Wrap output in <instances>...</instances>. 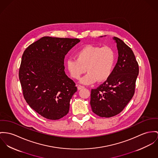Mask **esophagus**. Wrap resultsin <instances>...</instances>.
<instances>
[{
    "mask_svg": "<svg viewBox=\"0 0 158 158\" xmlns=\"http://www.w3.org/2000/svg\"><path fill=\"white\" fill-rule=\"evenodd\" d=\"M82 88H84V86H82V85H77V89L79 90V89H81Z\"/></svg>",
    "mask_w": 158,
    "mask_h": 158,
    "instance_id": "obj_1",
    "label": "esophagus"
}]
</instances>
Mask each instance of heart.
Instances as JSON below:
<instances>
[{
    "label": "heart",
    "instance_id": "1",
    "mask_svg": "<svg viewBox=\"0 0 158 158\" xmlns=\"http://www.w3.org/2000/svg\"><path fill=\"white\" fill-rule=\"evenodd\" d=\"M76 60L66 61V69L74 79H79L86 70L87 74L81 80L84 84L106 81L112 72L115 53L108 46L100 48L86 45L75 53Z\"/></svg>",
    "mask_w": 158,
    "mask_h": 158
}]
</instances>
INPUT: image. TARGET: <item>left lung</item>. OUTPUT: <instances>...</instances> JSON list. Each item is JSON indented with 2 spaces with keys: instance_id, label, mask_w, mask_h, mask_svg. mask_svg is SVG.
I'll return each instance as SVG.
<instances>
[{
  "instance_id": "left-lung-1",
  "label": "left lung",
  "mask_w": 158,
  "mask_h": 158,
  "mask_svg": "<svg viewBox=\"0 0 158 158\" xmlns=\"http://www.w3.org/2000/svg\"><path fill=\"white\" fill-rule=\"evenodd\" d=\"M117 43L118 57L109 78L91 92L93 112L109 118L120 113L134 96L138 64L133 51L122 40L113 37Z\"/></svg>"
}]
</instances>
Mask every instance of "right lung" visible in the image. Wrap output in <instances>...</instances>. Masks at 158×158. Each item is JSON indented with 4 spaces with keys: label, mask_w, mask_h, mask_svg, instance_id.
Instances as JSON below:
<instances>
[{
    "label": "right lung",
    "mask_w": 158,
    "mask_h": 158,
    "mask_svg": "<svg viewBox=\"0 0 158 158\" xmlns=\"http://www.w3.org/2000/svg\"><path fill=\"white\" fill-rule=\"evenodd\" d=\"M81 40L43 36L29 46L22 55L19 80L29 106L43 117L56 120L66 115L77 91L65 73L64 61Z\"/></svg>",
    "instance_id": "add662e5"
}]
</instances>
